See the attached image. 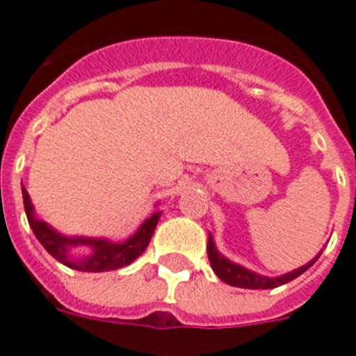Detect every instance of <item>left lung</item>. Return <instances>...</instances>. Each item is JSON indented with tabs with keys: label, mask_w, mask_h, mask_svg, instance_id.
I'll return each instance as SVG.
<instances>
[{
	"label": "left lung",
	"mask_w": 356,
	"mask_h": 356,
	"mask_svg": "<svg viewBox=\"0 0 356 356\" xmlns=\"http://www.w3.org/2000/svg\"><path fill=\"white\" fill-rule=\"evenodd\" d=\"M208 259H210V264L211 268H213L215 275H217L222 282H226V284L246 289H270L286 284L289 280L297 279L298 275H302L307 268H312V266L315 264L318 255H316L312 262H307L306 266H302V268H298V270L291 271V273L282 275V277H275V279L257 275L253 273V271L243 268V266H238L235 264V262L228 261V259H224V257L215 250V244L213 241H211V237H208Z\"/></svg>",
	"instance_id": "left-lung-1"
}]
</instances>
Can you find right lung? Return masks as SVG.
Instances as JSON below:
<instances>
[{
	"mask_svg": "<svg viewBox=\"0 0 356 356\" xmlns=\"http://www.w3.org/2000/svg\"><path fill=\"white\" fill-rule=\"evenodd\" d=\"M23 190V204H25V213L29 224H31L32 232H34L35 238L43 244V248L50 255L59 261L61 264L68 266L72 270L77 271H88V273H97V271H112L119 270L122 266H128L130 262H134L137 257L141 255L146 250L148 243H150L152 235H154V229L157 226V220L161 217V211L154 213L150 219H146L141 224V228L137 229L136 235H132L130 238H127L124 243H110V241H103V238H68L63 237V235L56 234L50 226L43 222V220H38L34 217V211H32V202L31 197L26 193V190L21 186ZM77 243H86L92 248V253L88 257H70V248L76 245Z\"/></svg>",
	"mask_w": 356,
	"mask_h": 356,
	"instance_id": "add662e5",
	"label": "right lung"
}]
</instances>
